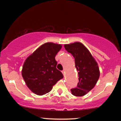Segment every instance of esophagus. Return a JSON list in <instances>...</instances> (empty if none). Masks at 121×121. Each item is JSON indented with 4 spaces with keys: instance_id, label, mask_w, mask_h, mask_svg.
<instances>
[{
    "instance_id": "34e87169",
    "label": "esophagus",
    "mask_w": 121,
    "mask_h": 121,
    "mask_svg": "<svg viewBox=\"0 0 121 121\" xmlns=\"http://www.w3.org/2000/svg\"><path fill=\"white\" fill-rule=\"evenodd\" d=\"M62 74H63L64 75V74H65V70H62Z\"/></svg>"
}]
</instances>
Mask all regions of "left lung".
<instances>
[{"instance_id": "obj_1", "label": "left lung", "mask_w": 121, "mask_h": 121, "mask_svg": "<svg viewBox=\"0 0 121 121\" xmlns=\"http://www.w3.org/2000/svg\"><path fill=\"white\" fill-rule=\"evenodd\" d=\"M64 47L74 57L75 67L79 77L77 86L70 90L72 94L75 96H83L91 91L98 81L100 75L98 64L81 43L65 44Z\"/></svg>"}]
</instances>
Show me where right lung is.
<instances>
[{"label":"right lung","instance_id":"right-lung-1","mask_svg":"<svg viewBox=\"0 0 121 121\" xmlns=\"http://www.w3.org/2000/svg\"><path fill=\"white\" fill-rule=\"evenodd\" d=\"M61 44L46 43L25 60L22 70V77L29 89L39 95L49 92L53 86L64 77L56 68L55 56L61 49Z\"/></svg>","mask_w":121,"mask_h":121}]
</instances>
